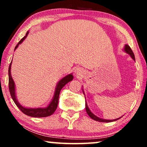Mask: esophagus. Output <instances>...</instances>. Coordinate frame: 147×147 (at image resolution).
<instances>
[{"label":"esophagus","mask_w":147,"mask_h":147,"mask_svg":"<svg viewBox=\"0 0 147 147\" xmlns=\"http://www.w3.org/2000/svg\"><path fill=\"white\" fill-rule=\"evenodd\" d=\"M75 73L76 74V75H80V74H81V69H80L79 68H77L75 70Z\"/></svg>","instance_id":"34e87169"}]
</instances>
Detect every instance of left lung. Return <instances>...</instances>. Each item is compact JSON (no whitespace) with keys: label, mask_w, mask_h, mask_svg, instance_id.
I'll list each match as a JSON object with an SVG mask.
<instances>
[{"label":"left lung","mask_w":147,"mask_h":147,"mask_svg":"<svg viewBox=\"0 0 147 147\" xmlns=\"http://www.w3.org/2000/svg\"><path fill=\"white\" fill-rule=\"evenodd\" d=\"M124 51H126V53H127L128 54H129V55L131 56V57L134 60H135V57H134V53L132 52L131 48L130 47L129 45H125V47L124 48ZM86 112H87L88 115L92 119L94 120H96V121H98V122H113V121H115V120H117L119 119V118H117V119H115V120H104V119H102V118H98V116H96L94 115V114L91 112L90 111L89 108H88V106L87 105V103L86 102ZM121 118V117H120Z\"/></svg>","instance_id":"1"}]
</instances>
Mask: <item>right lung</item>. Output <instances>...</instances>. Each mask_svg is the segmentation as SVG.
<instances>
[{"label": "right lung", "mask_w": 147, "mask_h": 147, "mask_svg": "<svg viewBox=\"0 0 147 147\" xmlns=\"http://www.w3.org/2000/svg\"><path fill=\"white\" fill-rule=\"evenodd\" d=\"M29 33V31L27 32L26 33V35L23 38H22L15 48V50L18 47V45H20L22 42L23 41V40L27 37V36ZM11 63L12 61L11 62L9 65V91L10 94H11V96L12 98H13L14 102H15L16 105L17 106V107L21 110V111L24 113L26 115L31 116V117H36V118H40V117H47V116H51L52 114H53V112L55 111L56 108L57 107L58 104V100H59V93L61 90L63 88L64 86L66 84H67L68 82L71 81L73 80V76L71 74H69V75L66 76L65 77L60 80L59 83L57 84V87L55 88V94H54L53 98L52 99L51 102H50V104L48 105L47 108H27L22 106L21 104H20L19 102H18L17 98H16L15 96V83H14V81L12 78L11 74Z\"/></svg>", "instance_id": "add662e5"}]
</instances>
